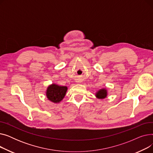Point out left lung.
Returning a JSON list of instances; mask_svg holds the SVG:
<instances>
[{
    "label": "left lung",
    "instance_id": "8db88e82",
    "mask_svg": "<svg viewBox=\"0 0 153 153\" xmlns=\"http://www.w3.org/2000/svg\"><path fill=\"white\" fill-rule=\"evenodd\" d=\"M95 97L99 99H103L107 97V90L106 88H103L95 93Z\"/></svg>",
    "mask_w": 153,
    "mask_h": 153
}]
</instances>
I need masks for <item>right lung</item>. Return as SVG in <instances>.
<instances>
[{
	"instance_id": "add662e5",
	"label": "right lung",
	"mask_w": 153,
	"mask_h": 153,
	"mask_svg": "<svg viewBox=\"0 0 153 153\" xmlns=\"http://www.w3.org/2000/svg\"><path fill=\"white\" fill-rule=\"evenodd\" d=\"M67 91L68 87L66 86L52 84L48 87L46 95L50 101L54 103H58L65 97Z\"/></svg>"
}]
</instances>
